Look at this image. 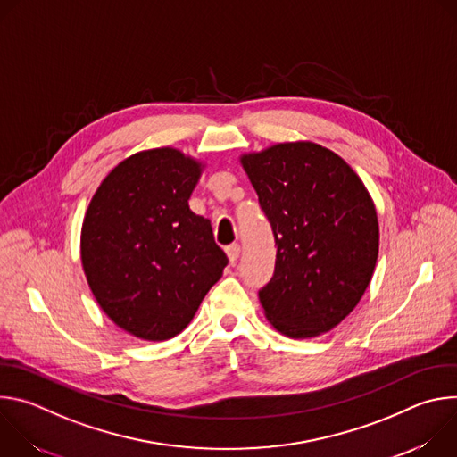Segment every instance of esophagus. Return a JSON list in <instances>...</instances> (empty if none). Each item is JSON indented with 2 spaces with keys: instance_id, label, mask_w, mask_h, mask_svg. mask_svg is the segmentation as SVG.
Here are the masks:
<instances>
[{
  "instance_id": "obj_1",
  "label": "esophagus",
  "mask_w": 457,
  "mask_h": 457,
  "mask_svg": "<svg viewBox=\"0 0 457 457\" xmlns=\"http://www.w3.org/2000/svg\"><path fill=\"white\" fill-rule=\"evenodd\" d=\"M226 253H228V256L231 260V264H235L237 260H238V256H240V245L238 244H231V245L226 247Z\"/></svg>"
}]
</instances>
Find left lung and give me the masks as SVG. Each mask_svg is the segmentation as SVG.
Segmentation results:
<instances>
[{
    "instance_id": "8db88e82",
    "label": "left lung",
    "mask_w": 457,
    "mask_h": 457,
    "mask_svg": "<svg viewBox=\"0 0 457 457\" xmlns=\"http://www.w3.org/2000/svg\"><path fill=\"white\" fill-rule=\"evenodd\" d=\"M271 224L277 260L258 291L291 338L328 333L358 305L376 266L374 204L351 166L314 143H284L240 159Z\"/></svg>"
}]
</instances>
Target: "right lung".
I'll use <instances>...</instances> for the list:
<instances>
[{"label": "right lung", "mask_w": 457, "mask_h": 457, "mask_svg": "<svg viewBox=\"0 0 457 457\" xmlns=\"http://www.w3.org/2000/svg\"><path fill=\"white\" fill-rule=\"evenodd\" d=\"M201 164L173 148L136 154L97 187L81 231L88 286L120 329L161 342L179 335L222 277L226 253L187 199Z\"/></svg>", "instance_id": "1"}]
</instances>
